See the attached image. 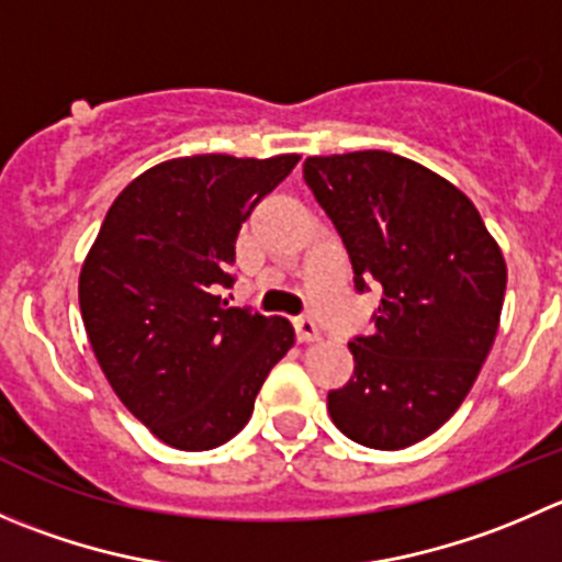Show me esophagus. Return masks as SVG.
<instances>
[{
  "label": "esophagus",
  "instance_id": "34e87169",
  "mask_svg": "<svg viewBox=\"0 0 562 562\" xmlns=\"http://www.w3.org/2000/svg\"><path fill=\"white\" fill-rule=\"evenodd\" d=\"M293 326H296L299 342H315V340H318V326H315V321L307 318V315H302V318L293 321Z\"/></svg>",
  "mask_w": 562,
  "mask_h": 562
}]
</instances>
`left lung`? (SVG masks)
<instances>
[{"mask_svg":"<svg viewBox=\"0 0 562 562\" xmlns=\"http://www.w3.org/2000/svg\"><path fill=\"white\" fill-rule=\"evenodd\" d=\"M304 181L348 249L353 285L384 288L373 335L353 337V375L326 397L331 423L373 450L442 428L492 351L503 249L461 189L386 150L310 156Z\"/></svg>","mask_w":562,"mask_h":562,"instance_id":"8db88e82","label":"left lung"}]
</instances>
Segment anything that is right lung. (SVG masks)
<instances>
[{
  "label": "right lung",
  "mask_w": 562,
  "mask_h": 562,
  "mask_svg": "<svg viewBox=\"0 0 562 562\" xmlns=\"http://www.w3.org/2000/svg\"><path fill=\"white\" fill-rule=\"evenodd\" d=\"M296 154L183 156L114 198L81 263L79 307L114 395L156 439L211 450L252 417L269 370L291 351L280 315L227 307L241 222Z\"/></svg>",
  "instance_id": "obj_1"
}]
</instances>
